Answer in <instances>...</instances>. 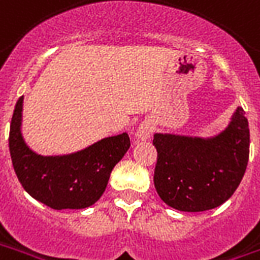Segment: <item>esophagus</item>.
Returning a JSON list of instances; mask_svg holds the SVG:
<instances>
[{"instance_id": "34e87169", "label": "esophagus", "mask_w": 260, "mask_h": 260, "mask_svg": "<svg viewBox=\"0 0 260 260\" xmlns=\"http://www.w3.org/2000/svg\"><path fill=\"white\" fill-rule=\"evenodd\" d=\"M151 132H153V126L149 122H142L139 125V128L136 131V138L140 140H147L151 136Z\"/></svg>"}]
</instances>
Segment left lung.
Listing matches in <instances>:
<instances>
[{"mask_svg": "<svg viewBox=\"0 0 260 260\" xmlns=\"http://www.w3.org/2000/svg\"><path fill=\"white\" fill-rule=\"evenodd\" d=\"M237 107L228 128L213 138L155 134L154 186L167 205L201 212L228 201L241 182L249 158V128Z\"/></svg>", "mask_w": 260, "mask_h": 260, "instance_id": "obj_1", "label": "left lung"}]
</instances>
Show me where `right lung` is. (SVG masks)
<instances>
[{
	"mask_svg": "<svg viewBox=\"0 0 260 260\" xmlns=\"http://www.w3.org/2000/svg\"><path fill=\"white\" fill-rule=\"evenodd\" d=\"M22 110L20 96L11 121L9 151L23 189L52 209L91 207L105 193L111 171L129 149L128 134L105 138L73 154L41 155L23 139Z\"/></svg>",
	"mask_w": 260,
	"mask_h": 260,
	"instance_id": "add662e5",
	"label": "right lung"
}]
</instances>
